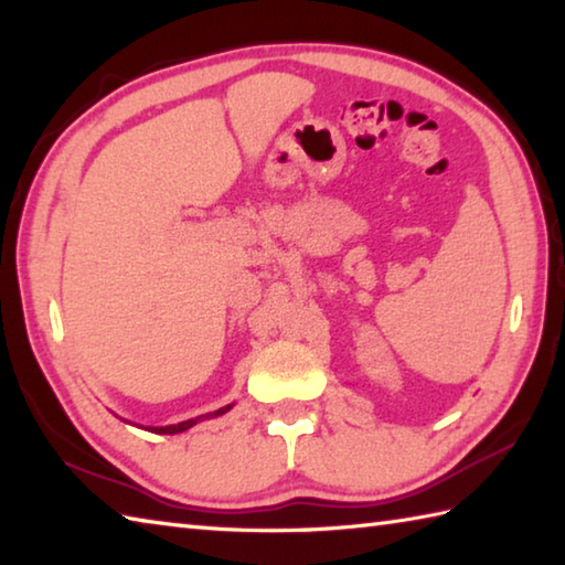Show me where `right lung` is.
<instances>
[{"label": "right lung", "mask_w": 565, "mask_h": 565, "mask_svg": "<svg viewBox=\"0 0 565 565\" xmlns=\"http://www.w3.org/2000/svg\"><path fill=\"white\" fill-rule=\"evenodd\" d=\"M233 405H225V407H221V411H215V413H206V415H199V417H191V419H184V423H179V425H167V427H146L148 431H154V435H179V431H184V429H189V427H194L196 423H201V419H211V417H218V415H223V413H227L231 411Z\"/></svg>", "instance_id": "1"}]
</instances>
